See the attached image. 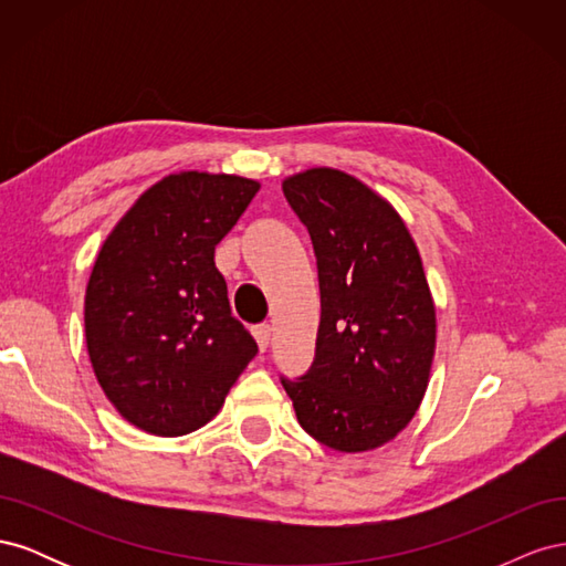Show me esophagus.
I'll return each mask as SVG.
<instances>
[{
	"mask_svg": "<svg viewBox=\"0 0 566 566\" xmlns=\"http://www.w3.org/2000/svg\"><path fill=\"white\" fill-rule=\"evenodd\" d=\"M254 339H256V347H260V352H266V347L271 345V325H256Z\"/></svg>",
	"mask_w": 566,
	"mask_h": 566,
	"instance_id": "1",
	"label": "esophagus"
}]
</instances>
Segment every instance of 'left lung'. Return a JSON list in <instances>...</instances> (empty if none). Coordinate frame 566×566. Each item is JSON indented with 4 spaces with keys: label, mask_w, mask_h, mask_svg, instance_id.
I'll use <instances>...</instances> for the list:
<instances>
[{
    "label": "left lung",
    "mask_w": 566,
    "mask_h": 566,
    "mask_svg": "<svg viewBox=\"0 0 566 566\" xmlns=\"http://www.w3.org/2000/svg\"><path fill=\"white\" fill-rule=\"evenodd\" d=\"M283 193L312 235L321 323L312 368L281 382L306 434L342 453L378 449L430 382L437 314L420 252L399 212L339 169H304Z\"/></svg>",
    "instance_id": "obj_1"
}]
</instances>
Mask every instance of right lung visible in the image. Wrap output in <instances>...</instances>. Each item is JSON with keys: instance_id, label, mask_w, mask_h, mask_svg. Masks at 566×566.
<instances>
[{"instance_id": "obj_1", "label": "right lung", "mask_w": 566, "mask_h": 566, "mask_svg": "<svg viewBox=\"0 0 566 566\" xmlns=\"http://www.w3.org/2000/svg\"><path fill=\"white\" fill-rule=\"evenodd\" d=\"M256 191L235 175H169L101 245L84 295L90 361L117 413L148 434L210 422L256 354L214 266Z\"/></svg>"}]
</instances>
